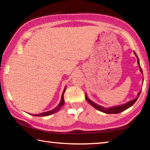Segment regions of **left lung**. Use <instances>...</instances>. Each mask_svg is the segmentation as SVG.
<instances>
[{
    "instance_id": "left-lung-1",
    "label": "left lung",
    "mask_w": 150,
    "mask_h": 150,
    "mask_svg": "<svg viewBox=\"0 0 150 150\" xmlns=\"http://www.w3.org/2000/svg\"><path fill=\"white\" fill-rule=\"evenodd\" d=\"M134 55H136V57H137V62H138V64H139V68H140L141 73L143 74V71H142V69H141V67L140 66V63H139V57H138L137 55L136 54L135 52H134ZM141 92V91H140L139 93H138L137 98L134 99L133 100L129 101L127 103H124V104L119 105H116V106H112L111 108H104L103 106H101V105H99L98 104H97V103H94L93 101H92L91 99H88V97H87L86 93V101L90 103V104L92 105V106H93L94 108H95L98 110L102 112H104V113H106V114H118V113L121 112L129 108H130L132 105L136 101H137V99L139 98V95H140Z\"/></svg>"
}]
</instances>
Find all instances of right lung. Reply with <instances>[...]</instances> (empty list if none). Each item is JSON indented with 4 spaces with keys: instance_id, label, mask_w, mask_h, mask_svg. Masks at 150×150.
Instances as JSON below:
<instances>
[{
    "instance_id": "1",
    "label": "right lung",
    "mask_w": 150,
    "mask_h": 150,
    "mask_svg": "<svg viewBox=\"0 0 150 150\" xmlns=\"http://www.w3.org/2000/svg\"><path fill=\"white\" fill-rule=\"evenodd\" d=\"M66 87L64 88V91L62 93V97H61V101L57 105V107H55L54 109L52 110H50V111H47V112H42L40 114H38V115H33V114H31V115L33 116H36V117H45V116H49V115H51L52 114H54L55 112H57V111L59 110V109L61 108V107L62 106V105L64 104V94L65 93V91H66Z\"/></svg>"
}]
</instances>
